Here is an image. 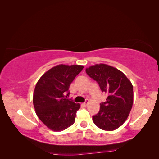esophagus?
I'll list each match as a JSON object with an SVG mask.
<instances>
[{"mask_svg":"<svg viewBox=\"0 0 159 159\" xmlns=\"http://www.w3.org/2000/svg\"><path fill=\"white\" fill-rule=\"evenodd\" d=\"M88 101H87V100H86V101H85V102L84 103H82V105H84V107H85V106H87V105H88Z\"/></svg>","mask_w":159,"mask_h":159,"instance_id":"esophagus-1","label":"esophagus"}]
</instances>
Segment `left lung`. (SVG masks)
<instances>
[{
	"label": "left lung",
	"instance_id": "1",
	"mask_svg": "<svg viewBox=\"0 0 159 159\" xmlns=\"http://www.w3.org/2000/svg\"><path fill=\"white\" fill-rule=\"evenodd\" d=\"M96 81L102 92L108 97L100 103L98 113L93 115L96 126L105 131H113L126 121L133 103V88L131 81L119 70L106 64H96L85 70Z\"/></svg>",
	"mask_w": 159,
	"mask_h": 159
}]
</instances>
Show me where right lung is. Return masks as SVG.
Returning a JSON list of instances; mask_svg holds the SVG:
<instances>
[{
    "mask_svg": "<svg viewBox=\"0 0 159 159\" xmlns=\"http://www.w3.org/2000/svg\"><path fill=\"white\" fill-rule=\"evenodd\" d=\"M83 68L78 65H58L46 71L36 85L34 107L40 121L52 131H64L75 122L80 104L65 95L70 94L71 83Z\"/></svg>",
    "mask_w": 159,
    "mask_h": 159,
    "instance_id": "right-lung-1",
    "label": "right lung"
}]
</instances>
